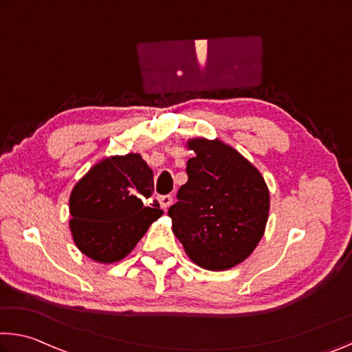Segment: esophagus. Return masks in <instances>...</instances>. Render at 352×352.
Masks as SVG:
<instances>
[{"label":"esophagus","instance_id":"1","mask_svg":"<svg viewBox=\"0 0 352 352\" xmlns=\"http://www.w3.org/2000/svg\"><path fill=\"white\" fill-rule=\"evenodd\" d=\"M172 200H174V199H172V196H160L158 197V202L161 205V208H163L164 211L172 205Z\"/></svg>","mask_w":352,"mask_h":352}]
</instances>
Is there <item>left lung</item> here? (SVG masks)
Instances as JSON below:
<instances>
[{
	"instance_id": "obj_1",
	"label": "left lung",
	"mask_w": 352,
	"mask_h": 352,
	"mask_svg": "<svg viewBox=\"0 0 352 352\" xmlns=\"http://www.w3.org/2000/svg\"><path fill=\"white\" fill-rule=\"evenodd\" d=\"M188 182L170 206L172 228L194 263L211 271L233 267L263 236L270 192L260 172L221 141L192 139Z\"/></svg>"
}]
</instances>
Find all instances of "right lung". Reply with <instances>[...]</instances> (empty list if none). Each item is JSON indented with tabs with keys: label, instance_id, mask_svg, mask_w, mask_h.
Wrapping results in <instances>:
<instances>
[{
	"label": "right lung",
	"instance_id": "add662e5",
	"mask_svg": "<svg viewBox=\"0 0 352 352\" xmlns=\"http://www.w3.org/2000/svg\"><path fill=\"white\" fill-rule=\"evenodd\" d=\"M153 194V172L138 153L100 161L70 194V228L78 249L92 260L124 258L163 214Z\"/></svg>",
	"mask_w": 352,
	"mask_h": 352
}]
</instances>
